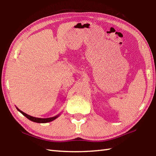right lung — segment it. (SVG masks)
<instances>
[{"label": "right lung", "mask_w": 156, "mask_h": 156, "mask_svg": "<svg viewBox=\"0 0 156 156\" xmlns=\"http://www.w3.org/2000/svg\"><path fill=\"white\" fill-rule=\"evenodd\" d=\"M17 110L18 111V112H20L22 114L25 116L26 118H28L29 120H30L31 121H32V122H38V123H47V122H51V121L56 120V118L58 117H59V115L60 114H58L56 116H54V117H51V118H36V117H33V116H31L30 115L27 114V113H24L23 112H22V111L20 110L19 109H18V107H16Z\"/></svg>", "instance_id": "obj_1"}]
</instances>
